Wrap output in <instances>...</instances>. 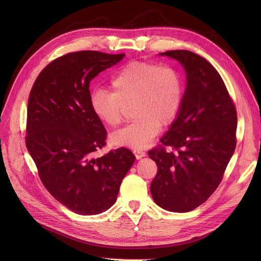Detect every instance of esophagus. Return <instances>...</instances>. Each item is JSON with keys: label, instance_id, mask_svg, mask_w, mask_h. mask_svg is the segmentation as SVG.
Returning a JSON list of instances; mask_svg holds the SVG:
<instances>
[{"label": "esophagus", "instance_id": "obj_1", "mask_svg": "<svg viewBox=\"0 0 261 261\" xmlns=\"http://www.w3.org/2000/svg\"><path fill=\"white\" fill-rule=\"evenodd\" d=\"M133 153L135 154V156H136V159H138V160H140V159H142V158H144L146 155L145 151H143V150H140V149L133 150Z\"/></svg>", "mask_w": 261, "mask_h": 261}]
</instances>
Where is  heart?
Returning a JSON list of instances; mask_svg holds the SVG:
<instances>
[{"mask_svg":"<svg viewBox=\"0 0 261 261\" xmlns=\"http://www.w3.org/2000/svg\"><path fill=\"white\" fill-rule=\"evenodd\" d=\"M182 101L180 74L171 66L145 61L122 66L111 80V91L99 88L91 95L92 111L110 128H117L122 121L123 110L133 105L135 120L114 133L111 142L134 150L146 148L161 126L174 121Z\"/></svg>","mask_w":261,"mask_h":261,"instance_id":"obj_1","label":"heart"}]
</instances>
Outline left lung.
Here are the masks:
<instances>
[{
    "label": "left lung",
    "mask_w": 261,
    "mask_h": 261,
    "mask_svg": "<svg viewBox=\"0 0 261 261\" xmlns=\"http://www.w3.org/2000/svg\"><path fill=\"white\" fill-rule=\"evenodd\" d=\"M160 55L179 61L187 82L179 114L162 145L148 152L158 166L150 191L162 208L187 213L222 181L236 148L237 112L221 76L206 59L185 49Z\"/></svg>",
    "instance_id": "left-lung-1"
}]
</instances>
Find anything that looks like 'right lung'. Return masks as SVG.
<instances>
[{
	"label": "right lung",
	"instance_id": "1",
	"mask_svg": "<svg viewBox=\"0 0 261 261\" xmlns=\"http://www.w3.org/2000/svg\"><path fill=\"white\" fill-rule=\"evenodd\" d=\"M125 54L68 53L46 65L27 105L26 147L49 194L78 215H98L115 203L135 156L127 148L101 158L107 131L91 108L90 82Z\"/></svg>",
	"mask_w": 261,
	"mask_h": 261
}]
</instances>
